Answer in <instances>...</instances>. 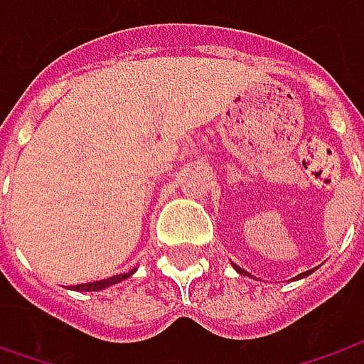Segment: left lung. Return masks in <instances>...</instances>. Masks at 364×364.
I'll return each instance as SVG.
<instances>
[{
	"mask_svg": "<svg viewBox=\"0 0 364 364\" xmlns=\"http://www.w3.org/2000/svg\"><path fill=\"white\" fill-rule=\"evenodd\" d=\"M235 269H237V272H239V273H247V272H243V269H241V267H237V265H235ZM310 273H312V269H310V272H304V273H300V275H298V277H304V275H310ZM298 277H296V279H298Z\"/></svg>",
	"mask_w": 364,
	"mask_h": 364,
	"instance_id": "1",
	"label": "left lung"
}]
</instances>
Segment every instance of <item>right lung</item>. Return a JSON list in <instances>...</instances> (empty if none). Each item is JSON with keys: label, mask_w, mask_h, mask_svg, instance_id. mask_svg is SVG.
Instances as JSON below:
<instances>
[{"label": "right lung", "mask_w": 364, "mask_h": 364, "mask_svg": "<svg viewBox=\"0 0 364 364\" xmlns=\"http://www.w3.org/2000/svg\"><path fill=\"white\" fill-rule=\"evenodd\" d=\"M135 269H132L129 273H119V275H113V277H107V279H101V282H91V284H78L73 289H82V291H99V289H103V287L113 286V284H119L123 282L125 277H129Z\"/></svg>", "instance_id": "obj_1"}]
</instances>
